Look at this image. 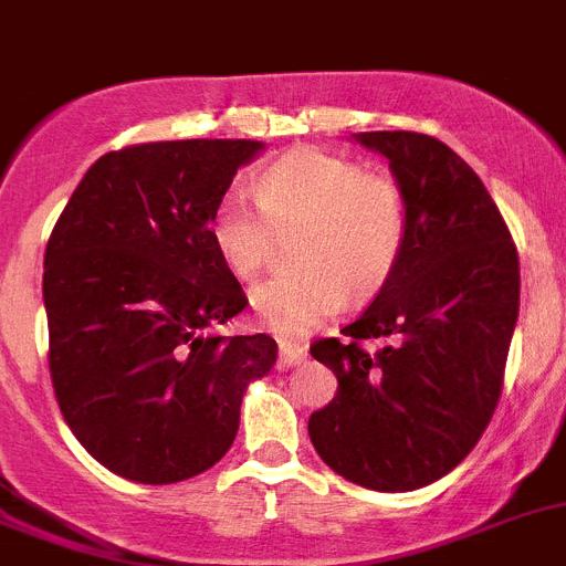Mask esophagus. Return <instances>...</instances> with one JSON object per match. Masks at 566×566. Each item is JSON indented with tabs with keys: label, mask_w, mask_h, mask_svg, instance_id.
<instances>
[{
	"label": "esophagus",
	"mask_w": 566,
	"mask_h": 566,
	"mask_svg": "<svg viewBox=\"0 0 566 566\" xmlns=\"http://www.w3.org/2000/svg\"><path fill=\"white\" fill-rule=\"evenodd\" d=\"M307 357V348L295 343H279V368H293Z\"/></svg>",
	"instance_id": "34e87169"
}]
</instances>
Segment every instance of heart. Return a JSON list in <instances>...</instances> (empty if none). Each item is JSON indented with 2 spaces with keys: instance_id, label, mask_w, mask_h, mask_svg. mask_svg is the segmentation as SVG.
I'll return each instance as SVG.
<instances>
[{
  "instance_id": "obj_1",
  "label": "heart",
  "mask_w": 566,
  "mask_h": 566,
  "mask_svg": "<svg viewBox=\"0 0 566 566\" xmlns=\"http://www.w3.org/2000/svg\"><path fill=\"white\" fill-rule=\"evenodd\" d=\"M256 200L226 192L211 211L209 237L237 279H253L276 234H293L298 271L259 282L251 310L262 329L304 337L348 301L377 295L394 276L410 229L402 184L366 172L360 161L321 147H298L259 172Z\"/></svg>"
}]
</instances>
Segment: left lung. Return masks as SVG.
<instances>
[{
    "label": "left lung",
    "instance_id": "left-lung-1",
    "mask_svg": "<svg viewBox=\"0 0 566 566\" xmlns=\"http://www.w3.org/2000/svg\"><path fill=\"white\" fill-rule=\"evenodd\" d=\"M352 139L388 158L410 229L402 259L348 343L310 355L337 377V396L310 416V441L340 478L374 491H413L450 474L489 427L520 315V256L478 172L413 130ZM389 343L368 356L360 339Z\"/></svg>",
    "mask_w": 566,
    "mask_h": 566
}]
</instances>
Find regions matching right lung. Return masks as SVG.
<instances>
[{
  "mask_svg": "<svg viewBox=\"0 0 566 566\" xmlns=\"http://www.w3.org/2000/svg\"><path fill=\"white\" fill-rule=\"evenodd\" d=\"M253 139L150 142L88 167L44 253L50 374L94 461L147 485L229 452L248 385L276 363L268 335L211 332L248 304L209 223Z\"/></svg>",
  "mask_w": 566,
  "mask_h": 566,
  "instance_id": "obj_1",
  "label": "right lung"
}]
</instances>
